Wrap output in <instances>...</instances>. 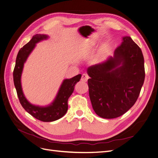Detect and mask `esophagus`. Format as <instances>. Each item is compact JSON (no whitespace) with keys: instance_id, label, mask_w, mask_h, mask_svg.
Returning a JSON list of instances; mask_svg holds the SVG:
<instances>
[{"instance_id":"obj_1","label":"esophagus","mask_w":158,"mask_h":158,"mask_svg":"<svg viewBox=\"0 0 158 158\" xmlns=\"http://www.w3.org/2000/svg\"><path fill=\"white\" fill-rule=\"evenodd\" d=\"M89 78V77L87 74H83L82 75V77H81V80L83 81V82H87Z\"/></svg>"}]
</instances>
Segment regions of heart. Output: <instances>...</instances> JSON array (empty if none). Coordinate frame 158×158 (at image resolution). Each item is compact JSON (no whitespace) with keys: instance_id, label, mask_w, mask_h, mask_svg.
I'll return each instance as SVG.
<instances>
[{"instance_id":"obj_1","label":"heart","mask_w":158,"mask_h":158,"mask_svg":"<svg viewBox=\"0 0 158 158\" xmlns=\"http://www.w3.org/2000/svg\"><path fill=\"white\" fill-rule=\"evenodd\" d=\"M95 43L93 41L89 42L88 44L85 45L83 48L81 49V53H82L84 56H88L92 53V52L94 51V49L95 47ZM103 51V49H102V52ZM98 60V56H95L94 58L92 59V62L94 63H97Z\"/></svg>"}]
</instances>
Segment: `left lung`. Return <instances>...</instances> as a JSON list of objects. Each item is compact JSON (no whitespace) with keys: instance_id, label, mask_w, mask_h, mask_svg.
<instances>
[{"instance_id":"1","label":"left lung","mask_w":158,"mask_h":158,"mask_svg":"<svg viewBox=\"0 0 158 158\" xmlns=\"http://www.w3.org/2000/svg\"><path fill=\"white\" fill-rule=\"evenodd\" d=\"M87 71L95 113L104 118H117L128 111L139 96L145 78L144 56L131 37L125 36L113 57L89 66Z\"/></svg>"}]
</instances>
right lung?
Instances as JSON below:
<instances>
[{"label": "right lung", "mask_w": 158, "mask_h": 158, "mask_svg": "<svg viewBox=\"0 0 158 158\" xmlns=\"http://www.w3.org/2000/svg\"><path fill=\"white\" fill-rule=\"evenodd\" d=\"M47 38L48 36L46 35L36 34L33 35L31 40L19 51L13 71L14 84L22 106L31 116L43 122L55 121L64 115L68 110V99L74 92L76 84L79 82L82 76L78 74L70 79L64 80L55 99L49 106H36L27 101L23 94L21 85V76L23 64L34 49L37 43Z\"/></svg>", "instance_id": "1"}]
</instances>
